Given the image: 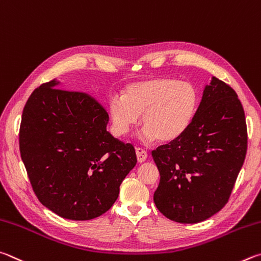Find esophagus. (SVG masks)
I'll use <instances>...</instances> for the list:
<instances>
[{"label":"esophagus","mask_w":261,"mask_h":261,"mask_svg":"<svg viewBox=\"0 0 261 261\" xmlns=\"http://www.w3.org/2000/svg\"><path fill=\"white\" fill-rule=\"evenodd\" d=\"M136 157H138L139 163H143V162L147 161L148 153H147V151H145V150L138 148V149H136Z\"/></svg>","instance_id":"34e87169"}]
</instances>
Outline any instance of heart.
<instances>
[{
  "mask_svg": "<svg viewBox=\"0 0 261 261\" xmlns=\"http://www.w3.org/2000/svg\"><path fill=\"white\" fill-rule=\"evenodd\" d=\"M198 94L193 86L170 77L134 81L125 86L122 97H111L108 109L114 134L125 136L139 122L141 140L171 143L182 138L197 114Z\"/></svg>",
  "mask_w": 261,
  "mask_h": 261,
  "instance_id": "obj_1",
  "label": "heart"
}]
</instances>
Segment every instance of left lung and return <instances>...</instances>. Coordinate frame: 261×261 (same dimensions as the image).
I'll return each instance as SVG.
<instances>
[{
	"instance_id": "1",
	"label": "left lung",
	"mask_w": 261,
	"mask_h": 261,
	"mask_svg": "<svg viewBox=\"0 0 261 261\" xmlns=\"http://www.w3.org/2000/svg\"><path fill=\"white\" fill-rule=\"evenodd\" d=\"M248 134L235 90L212 76L193 125L179 140L152 151L161 181L153 202L166 218L197 223L225 206L243 166Z\"/></svg>"
}]
</instances>
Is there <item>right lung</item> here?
Instances as JSON below:
<instances>
[{
    "label": "right lung",
    "mask_w": 261,
    "mask_h": 261,
    "mask_svg": "<svg viewBox=\"0 0 261 261\" xmlns=\"http://www.w3.org/2000/svg\"><path fill=\"white\" fill-rule=\"evenodd\" d=\"M36 88L22 111L19 149L36 197L68 220L102 216L136 165L135 149L107 130L109 114L85 93Z\"/></svg>",
    "instance_id": "obj_1"
}]
</instances>
